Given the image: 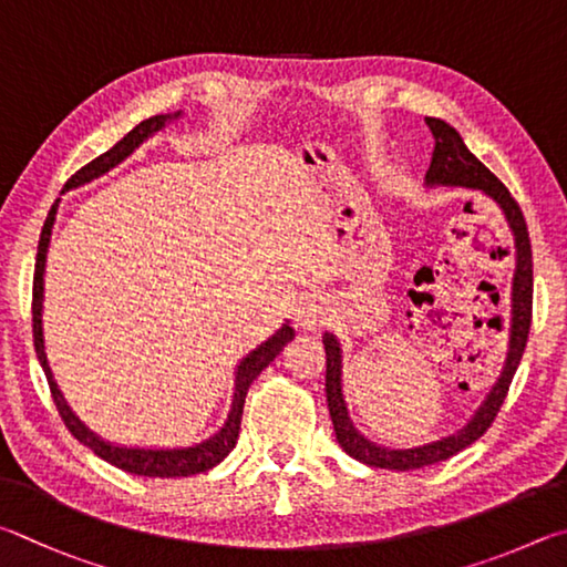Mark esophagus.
I'll list each match as a JSON object with an SVG mask.
<instances>
[{"instance_id":"1","label":"esophagus","mask_w":567,"mask_h":567,"mask_svg":"<svg viewBox=\"0 0 567 567\" xmlns=\"http://www.w3.org/2000/svg\"><path fill=\"white\" fill-rule=\"evenodd\" d=\"M296 323L301 326L306 331L321 329L329 319V301L323 299L321 293H303L299 301H296Z\"/></svg>"}]
</instances>
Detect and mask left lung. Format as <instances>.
<instances>
[{
  "label": "left lung",
  "mask_w": 567,
  "mask_h": 567,
  "mask_svg": "<svg viewBox=\"0 0 567 567\" xmlns=\"http://www.w3.org/2000/svg\"><path fill=\"white\" fill-rule=\"evenodd\" d=\"M431 134L435 138L433 158L429 172H425V186H465L478 188L485 196H491L495 204L501 206L505 221L511 226L513 244H515V274H513V291H511V329H508V355H505L503 371L498 381L493 383L491 393L485 395L481 409L473 413V419L463 425L461 431L445 435L441 441H431L415 449H385V445H375L365 439L349 415V405L343 401V385H341V343L336 341L333 333H323V349H326V401H329V413L333 421L336 441L341 449L351 455V458L361 461L373 468L385 471H415L423 465H433L439 461H449L463 449H468L481 435L491 429V423L498 415L501 405L508 395L511 381L518 363L523 359L525 343H528L530 333V316H533V254H530V238L528 226H525L523 212L508 188L495 176L488 166L478 162L471 152L461 134L455 132L451 124L443 118L425 116Z\"/></svg>",
  "instance_id": "left-lung-1"
}]
</instances>
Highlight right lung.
Returning <instances> with one entry per match:
<instances>
[{
  "label": "right lung",
  "instance_id": "right-lung-1",
  "mask_svg": "<svg viewBox=\"0 0 567 567\" xmlns=\"http://www.w3.org/2000/svg\"><path fill=\"white\" fill-rule=\"evenodd\" d=\"M182 112L174 114H156L152 118H144L142 124H136L132 132H128L122 142H116L109 152L102 156H96L94 162H89L86 166L79 168V172L69 178L64 184V192L69 188H76L82 184H89L92 178H99L106 174L109 168H114L116 164H122L128 154H134V148L138 144H144L148 136L156 134L158 128H164L172 118H178ZM56 206H52L49 212L42 236H39V248H37V264H34V289H32V331H34V351L37 359L42 363L44 375L49 381V389H52V399L59 415H62L64 425L69 433L74 435L79 443H84L89 451L99 458L116 465L126 473L134 475H148V478H182V475H196L204 473L214 465L221 463L228 453L234 451V445L238 441V429H241V413H244V403H246V393L248 385L261 373L268 363H271L278 353L284 351V346L293 339V329L289 323H284L271 339L264 341L258 349H254L246 359L236 365V381H234V401H231V411H228V419L221 425V431L214 433L212 439H206L196 445H188V449H124V445H114L109 441H102L96 433H92L86 425L76 419L69 409L62 391L56 389V381L52 375V369L47 363V353H44V331H42V301H44V266H47V251H49V238H52V226H54V216H56Z\"/></svg>",
  "mask_w": 567,
  "mask_h": 567
}]
</instances>
